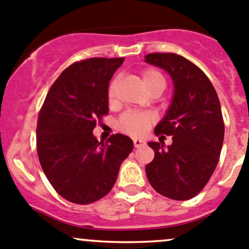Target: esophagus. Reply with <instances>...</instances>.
I'll list each match as a JSON object with an SVG mask.
<instances>
[{
	"instance_id": "obj_1",
	"label": "esophagus",
	"mask_w": 249,
	"mask_h": 249,
	"mask_svg": "<svg viewBox=\"0 0 249 249\" xmlns=\"http://www.w3.org/2000/svg\"><path fill=\"white\" fill-rule=\"evenodd\" d=\"M144 144H145V142L143 140H140V139H135L134 140L135 148H140V147H142V145H144Z\"/></svg>"
}]
</instances>
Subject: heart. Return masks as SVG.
Returning <instances> with one entry per match:
<instances>
[{"label":"heart","mask_w":249,"mask_h":249,"mask_svg":"<svg viewBox=\"0 0 249 249\" xmlns=\"http://www.w3.org/2000/svg\"><path fill=\"white\" fill-rule=\"evenodd\" d=\"M143 84L147 87L148 90L152 89L153 87L159 84H165L164 76L160 73L158 70L147 67L141 73ZM118 80L114 79L109 84L108 90H107V100L109 105L115 104V90H117ZM154 123V115L150 113H136V112H126L120 117L118 122V127L123 132L131 136H141L148 130V127Z\"/></svg>","instance_id":"b5f03b06"}]
</instances>
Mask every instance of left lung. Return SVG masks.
<instances>
[{"instance_id":"8db88e82","label":"left lung","mask_w":249,"mask_h":249,"mask_svg":"<svg viewBox=\"0 0 249 249\" xmlns=\"http://www.w3.org/2000/svg\"><path fill=\"white\" fill-rule=\"evenodd\" d=\"M145 61L161 67L175 84L172 104L155 135L172 136V144L149 142L154 159L145 166L150 185L172 200H189L203 189L219 161L224 120L219 99L208 77L185 57L152 53Z\"/></svg>"}]
</instances>
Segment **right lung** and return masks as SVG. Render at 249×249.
<instances>
[{"mask_svg": "<svg viewBox=\"0 0 249 249\" xmlns=\"http://www.w3.org/2000/svg\"><path fill=\"white\" fill-rule=\"evenodd\" d=\"M124 57H90L70 65L48 91L37 119V154L55 192L88 205L102 199L134 148L130 137L99 142L96 123L108 114L109 80Z\"/></svg>", "mask_w": 249, "mask_h": 249, "instance_id": "right-lung-1", "label": "right lung"}]
</instances>
